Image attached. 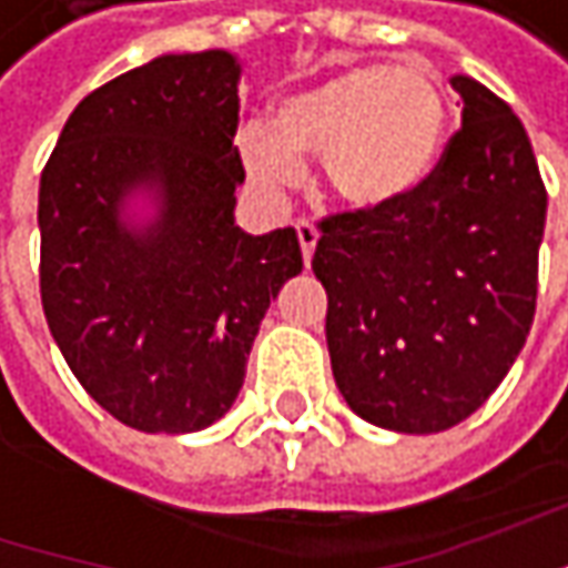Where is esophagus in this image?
Returning a JSON list of instances; mask_svg holds the SVG:
<instances>
[{
  "label": "esophagus",
  "instance_id": "esophagus-1",
  "mask_svg": "<svg viewBox=\"0 0 568 568\" xmlns=\"http://www.w3.org/2000/svg\"><path fill=\"white\" fill-rule=\"evenodd\" d=\"M296 240H300V250H303V262L310 265L313 252H316L318 243V230L310 224V221H296Z\"/></svg>",
  "mask_w": 568,
  "mask_h": 568
}]
</instances>
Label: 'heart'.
I'll use <instances>...</instances> for the list:
<instances>
[{
  "mask_svg": "<svg viewBox=\"0 0 568 568\" xmlns=\"http://www.w3.org/2000/svg\"><path fill=\"white\" fill-rule=\"evenodd\" d=\"M448 91L426 62H357L274 100L268 125L236 132L243 170L258 192L284 195L303 161L322 158L341 205H392L420 186L448 135Z\"/></svg>",
  "mask_w": 568,
  "mask_h": 568,
  "instance_id": "1",
  "label": "heart"
}]
</instances>
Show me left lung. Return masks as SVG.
<instances>
[{"label":"left lung","mask_w":568,"mask_h":568,"mask_svg":"<svg viewBox=\"0 0 568 568\" xmlns=\"http://www.w3.org/2000/svg\"><path fill=\"white\" fill-rule=\"evenodd\" d=\"M452 88L462 129L436 170L392 205L325 217L313 255L341 395L395 433L470 417L535 322L547 189L528 132L480 81Z\"/></svg>","instance_id":"8db88e82"}]
</instances>
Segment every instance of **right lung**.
<instances>
[{
    "mask_svg": "<svg viewBox=\"0 0 568 568\" xmlns=\"http://www.w3.org/2000/svg\"><path fill=\"white\" fill-rule=\"evenodd\" d=\"M240 62L166 53L91 91L40 176V300L75 379L120 424L221 420L272 300L303 272L294 227L252 236L233 207ZM155 217L135 225L128 199Z\"/></svg>",
    "mask_w": 568,
    "mask_h": 568,
    "instance_id": "1",
    "label": "right lung"
}]
</instances>
